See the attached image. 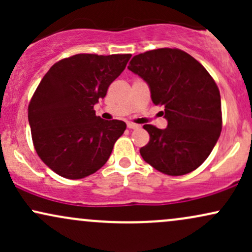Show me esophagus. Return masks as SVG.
<instances>
[{
  "mask_svg": "<svg viewBox=\"0 0 252 252\" xmlns=\"http://www.w3.org/2000/svg\"><path fill=\"white\" fill-rule=\"evenodd\" d=\"M126 126H128L129 129H138V128H140V126H138V124H134V123H128V124H126Z\"/></svg>",
  "mask_w": 252,
  "mask_h": 252,
  "instance_id": "1",
  "label": "esophagus"
}]
</instances>
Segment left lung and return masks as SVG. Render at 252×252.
Wrapping results in <instances>:
<instances>
[{"instance_id":"left-lung-1","label":"left lung","mask_w":252,"mask_h":252,"mask_svg":"<svg viewBox=\"0 0 252 252\" xmlns=\"http://www.w3.org/2000/svg\"><path fill=\"white\" fill-rule=\"evenodd\" d=\"M128 68L148 84L155 105H163L167 128H143L150 140L140 149L163 174L193 172L209 158L221 131L220 94L206 68L189 53L158 48L135 56Z\"/></svg>"}]
</instances>
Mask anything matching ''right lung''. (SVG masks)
<instances>
[{
	"instance_id": "1",
	"label": "right lung",
	"mask_w": 252,
	"mask_h": 252,
	"mask_svg": "<svg viewBox=\"0 0 252 252\" xmlns=\"http://www.w3.org/2000/svg\"><path fill=\"white\" fill-rule=\"evenodd\" d=\"M131 54H77L60 60L40 82L28 106L34 148L66 179H83L102 168L123 135V121L96 116L94 105L122 73Z\"/></svg>"
}]
</instances>
